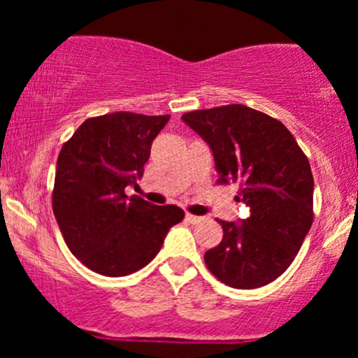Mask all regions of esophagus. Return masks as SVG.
<instances>
[{"mask_svg":"<svg viewBox=\"0 0 358 358\" xmlns=\"http://www.w3.org/2000/svg\"><path fill=\"white\" fill-rule=\"evenodd\" d=\"M185 219H187L190 224H199V222L203 220V217H199V215H193V213H187L185 215Z\"/></svg>","mask_w":358,"mask_h":358,"instance_id":"esophagus-1","label":"esophagus"}]
</instances>
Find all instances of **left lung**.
<instances>
[{
  "mask_svg": "<svg viewBox=\"0 0 358 358\" xmlns=\"http://www.w3.org/2000/svg\"><path fill=\"white\" fill-rule=\"evenodd\" d=\"M210 146L217 183L239 182L249 207L242 222L219 220L220 244L205 264L224 285L254 289L281 276L313 224V175L296 139L278 119L242 104L185 113Z\"/></svg>",
  "mask_w": 358,
  "mask_h": 358,
  "instance_id": "obj_1",
  "label": "left lung"
}]
</instances>
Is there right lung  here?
Masks as SVG:
<instances>
[{
    "instance_id": "obj_1",
    "label": "right lung",
    "mask_w": 358,
    "mask_h": 358,
    "mask_svg": "<svg viewBox=\"0 0 358 358\" xmlns=\"http://www.w3.org/2000/svg\"><path fill=\"white\" fill-rule=\"evenodd\" d=\"M170 116L119 113L89 117L62 146L52 207L65 244L102 276H127L162 249L183 220L176 205H153L124 193L145 171L151 143Z\"/></svg>"
}]
</instances>
